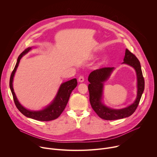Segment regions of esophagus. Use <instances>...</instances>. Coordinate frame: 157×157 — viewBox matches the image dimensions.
<instances>
[{"label": "esophagus", "mask_w": 157, "mask_h": 157, "mask_svg": "<svg viewBox=\"0 0 157 157\" xmlns=\"http://www.w3.org/2000/svg\"><path fill=\"white\" fill-rule=\"evenodd\" d=\"M78 81H79V82H83L84 81V76H80L79 77V78H78Z\"/></svg>", "instance_id": "esophagus-1"}]
</instances>
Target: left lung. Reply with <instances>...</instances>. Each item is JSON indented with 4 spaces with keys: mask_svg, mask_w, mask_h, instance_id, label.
<instances>
[{
    "mask_svg": "<svg viewBox=\"0 0 157 157\" xmlns=\"http://www.w3.org/2000/svg\"><path fill=\"white\" fill-rule=\"evenodd\" d=\"M123 63L128 64L135 69L137 76V96L132 104L121 109H114L107 107L104 105L101 99L102 98V91L104 82L109 78L113 72L114 67H104L94 70L89 75L88 81L90 82L88 85L89 93V101L95 113L102 119L107 121L117 120L130 116L138 107L142 95L144 91L145 81L143 76L140 63L138 58L126 49Z\"/></svg>",
    "mask_w": 157,
    "mask_h": 157,
    "instance_id": "1",
    "label": "left lung"
}]
</instances>
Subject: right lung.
Returning a JSON list of instances; mask_svg holds the SVG:
<instances>
[{
  "instance_id": "add662e5",
  "label": "right lung",
  "mask_w": 157,
  "mask_h": 157,
  "mask_svg": "<svg viewBox=\"0 0 157 157\" xmlns=\"http://www.w3.org/2000/svg\"><path fill=\"white\" fill-rule=\"evenodd\" d=\"M31 48H28L25 49L18 56L15 68L11 74L9 85L13 96V101L17 108L25 116L40 121H53L57 119L65 109L67 103L68 102L71 92L78 84L77 79L76 78H74L68 81L62 83L59 88L58 93L53 101L44 109L39 111H32L25 109L20 104V102L17 100V98L13 91L12 82L15 73L17 70L20 59L24 55L27 53L31 50Z\"/></svg>"
}]
</instances>
